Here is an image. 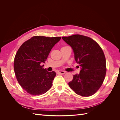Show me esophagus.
Here are the masks:
<instances>
[{
  "instance_id": "34e87169",
  "label": "esophagus",
  "mask_w": 120,
  "mask_h": 120,
  "mask_svg": "<svg viewBox=\"0 0 120 120\" xmlns=\"http://www.w3.org/2000/svg\"><path fill=\"white\" fill-rule=\"evenodd\" d=\"M66 72V71H58V73L61 74H64Z\"/></svg>"
}]
</instances>
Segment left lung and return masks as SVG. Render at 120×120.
Listing matches in <instances>:
<instances>
[{
	"instance_id": "obj_1",
	"label": "left lung",
	"mask_w": 120,
	"mask_h": 120,
	"mask_svg": "<svg viewBox=\"0 0 120 120\" xmlns=\"http://www.w3.org/2000/svg\"><path fill=\"white\" fill-rule=\"evenodd\" d=\"M62 38L72 48L76 62L81 67L79 74L74 75L69 86L82 97L94 95L102 85L106 74V58L102 49L86 36L74 34Z\"/></svg>"
}]
</instances>
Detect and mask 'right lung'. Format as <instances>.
<instances>
[{
	"label": "right lung",
	"instance_id": "1",
	"mask_svg": "<svg viewBox=\"0 0 120 120\" xmlns=\"http://www.w3.org/2000/svg\"><path fill=\"white\" fill-rule=\"evenodd\" d=\"M61 37L34 36L22 43L15 54L13 67L17 80L28 94L41 95L51 88L56 73L43 68L52 49Z\"/></svg>",
	"mask_w": 120,
	"mask_h": 120
}]
</instances>
